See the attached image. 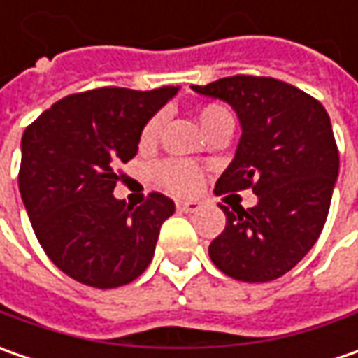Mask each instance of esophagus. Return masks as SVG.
I'll list each match as a JSON object with an SVG mask.
<instances>
[{
	"label": "esophagus",
	"instance_id": "esophagus-1",
	"mask_svg": "<svg viewBox=\"0 0 358 358\" xmlns=\"http://www.w3.org/2000/svg\"><path fill=\"white\" fill-rule=\"evenodd\" d=\"M177 209L181 213H195L201 209L199 201H177Z\"/></svg>",
	"mask_w": 358,
	"mask_h": 358
}]
</instances>
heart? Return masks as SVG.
<instances>
[{"label": "heart", "instance_id": "obj_1", "mask_svg": "<svg viewBox=\"0 0 358 358\" xmlns=\"http://www.w3.org/2000/svg\"><path fill=\"white\" fill-rule=\"evenodd\" d=\"M195 119L199 123L201 131L205 133V137H213L217 133H229L233 119L225 107L221 105H203L195 111ZM159 125L161 119L159 115L151 117L141 129V137L139 143L141 147H151L155 143L159 133ZM201 181H203V171L199 165L191 163V161H165L157 167V183L161 187H165L167 191L177 193V195H189L195 193L199 189Z\"/></svg>", "mask_w": 358, "mask_h": 358}]
</instances>
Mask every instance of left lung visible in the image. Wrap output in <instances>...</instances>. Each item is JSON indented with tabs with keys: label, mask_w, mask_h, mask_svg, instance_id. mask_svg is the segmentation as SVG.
<instances>
[{
	"label": "left lung",
	"mask_w": 358,
	"mask_h": 358,
	"mask_svg": "<svg viewBox=\"0 0 358 358\" xmlns=\"http://www.w3.org/2000/svg\"><path fill=\"white\" fill-rule=\"evenodd\" d=\"M193 90L227 101L243 129L215 193L257 195L249 209L219 205L227 223L209 257L237 281L279 279L309 253L329 215L338 175L329 113L309 93L273 77H223Z\"/></svg>",
	"instance_id": "1"
}]
</instances>
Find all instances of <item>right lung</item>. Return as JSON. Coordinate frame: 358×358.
Segmentation results:
<instances>
[{
    "label": "right lung",
    "instance_id": "right-lung-1",
    "mask_svg": "<svg viewBox=\"0 0 358 358\" xmlns=\"http://www.w3.org/2000/svg\"><path fill=\"white\" fill-rule=\"evenodd\" d=\"M175 93L171 85L73 93L23 131L21 199L39 245L71 279L115 289L149 267L175 203L161 193L139 207L115 199V167L137 155L143 125Z\"/></svg>",
    "mask_w": 358,
    "mask_h": 358
}]
</instances>
